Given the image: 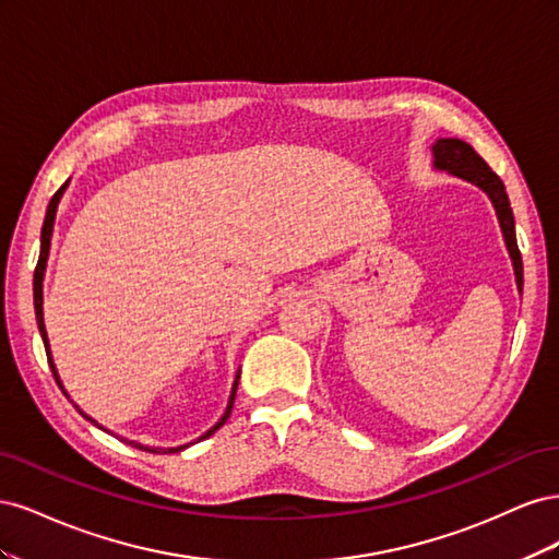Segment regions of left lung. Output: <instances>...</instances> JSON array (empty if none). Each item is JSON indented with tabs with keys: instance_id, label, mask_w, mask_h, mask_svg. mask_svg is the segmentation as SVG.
I'll return each mask as SVG.
<instances>
[{
	"instance_id": "8db88e82",
	"label": "left lung",
	"mask_w": 559,
	"mask_h": 559,
	"mask_svg": "<svg viewBox=\"0 0 559 559\" xmlns=\"http://www.w3.org/2000/svg\"><path fill=\"white\" fill-rule=\"evenodd\" d=\"M433 165L438 170H448L454 177H462L471 183L480 186V189L492 200V205L497 210L499 224L503 230V240L506 247H509V253L513 259V267H515V280H518V289L522 292V257L518 249V240H515V218H513V210L509 195H506L503 181L499 179L497 173H492L476 151H473L471 144L462 142V140H438L433 144Z\"/></svg>"
}]
</instances>
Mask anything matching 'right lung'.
Masks as SVG:
<instances>
[{
    "label": "right lung",
    "instance_id": "obj_1",
    "mask_svg": "<svg viewBox=\"0 0 559 559\" xmlns=\"http://www.w3.org/2000/svg\"><path fill=\"white\" fill-rule=\"evenodd\" d=\"M67 183L70 181H64L60 189L56 191V195L50 198V202H48V210H46V218H44V226H41V251H39V261H37V267H35V314H37V326H39V333H41V341H44V347H46V357H48V366H50V370H53V378H56V382L60 384V389L64 392V386H62V382H60V378H58V370H56V364H53V359H50V347H48V337H46V326H44V310H41V302H44V298H41V282H44V270H46V259H48V247H50V233H53V222H56V210H58V202H60V195H62V191L67 189ZM238 382H240V373H238V378H235V382H233V392H230V401H228V408H226V413H224V417L216 421V425L205 433V436H200V441L202 438H210L218 427H224L226 425V419L230 417V411H233V401H235V392H238ZM64 396H67V392H64ZM83 417L86 419H91L93 425H97V421L93 419V417H88L86 413H81ZM128 445H132V448H140V450H146V452H156V454H173V452H181L183 448H189L191 443H186V445H179V448H146V445H140V443H134V441H126Z\"/></svg>",
    "mask_w": 559,
    "mask_h": 559
}]
</instances>
